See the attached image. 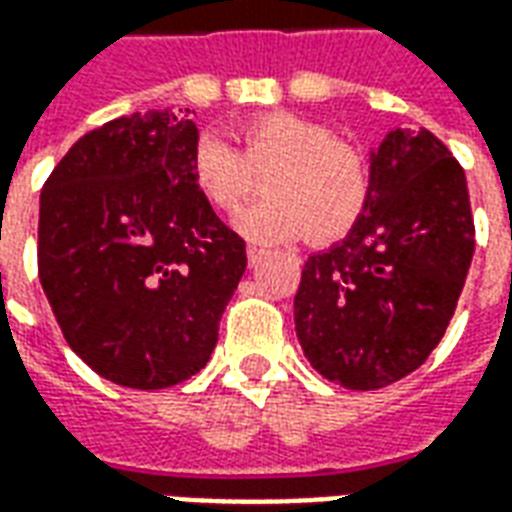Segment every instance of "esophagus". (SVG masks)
I'll list each match as a JSON object with an SVG mask.
<instances>
[{"instance_id": "esophagus-1", "label": "esophagus", "mask_w": 512, "mask_h": 512, "mask_svg": "<svg viewBox=\"0 0 512 512\" xmlns=\"http://www.w3.org/2000/svg\"><path fill=\"white\" fill-rule=\"evenodd\" d=\"M263 255H266V252H263V249H257V246H249V249H246V260H249V266H255L257 260H260Z\"/></svg>"}]
</instances>
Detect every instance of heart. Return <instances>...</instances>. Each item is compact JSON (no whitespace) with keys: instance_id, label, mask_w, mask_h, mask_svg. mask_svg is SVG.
I'll list each match as a JSON object with an SVG mask.
<instances>
[{"instance_id":"1","label":"heart","mask_w":512,"mask_h":512,"mask_svg":"<svg viewBox=\"0 0 512 512\" xmlns=\"http://www.w3.org/2000/svg\"><path fill=\"white\" fill-rule=\"evenodd\" d=\"M241 156L219 136L205 134L191 153L194 186L219 211H235L252 194V175H266L263 200L235 216V230L252 244H282L307 233L329 244L351 233L370 200V164L321 123L274 112L238 131Z\"/></svg>"}]
</instances>
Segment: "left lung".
I'll list each match as a JSON object with an SVG mask.
<instances>
[{
	"mask_svg": "<svg viewBox=\"0 0 512 512\" xmlns=\"http://www.w3.org/2000/svg\"><path fill=\"white\" fill-rule=\"evenodd\" d=\"M472 252L461 164L428 128H392L370 150L365 213L304 263L293 301L301 351L354 392L406 378L447 332Z\"/></svg>",
	"mask_w": 512,
	"mask_h": 512,
	"instance_id": "obj_1",
	"label": "left lung"
}]
</instances>
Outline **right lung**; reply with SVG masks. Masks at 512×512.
<instances>
[{
  "label": "right lung",
  "mask_w": 512,
  "mask_h": 512,
  "mask_svg": "<svg viewBox=\"0 0 512 512\" xmlns=\"http://www.w3.org/2000/svg\"><path fill=\"white\" fill-rule=\"evenodd\" d=\"M197 139L183 109L117 117L84 134L40 191L51 312L76 356L128 389L200 373L244 277V241L194 186Z\"/></svg>",
  "instance_id": "obj_1"
}]
</instances>
